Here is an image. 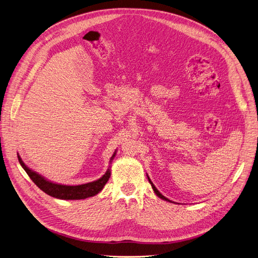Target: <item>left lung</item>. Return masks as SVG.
<instances>
[{
  "label": "left lung",
  "mask_w": 258,
  "mask_h": 258,
  "mask_svg": "<svg viewBox=\"0 0 258 258\" xmlns=\"http://www.w3.org/2000/svg\"><path fill=\"white\" fill-rule=\"evenodd\" d=\"M147 179H148V182H150L151 183V185H152V187H153V189H154V191H155V194L160 198V199H162V200H164V201H167V202H171L170 200H168L167 198H165L164 196H162V194H160V191L158 190V189L156 188V186L153 184V182L151 181V179H150V177H148V175H147Z\"/></svg>",
  "instance_id": "1"
}]
</instances>
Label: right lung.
Wrapping results in <instances>:
<instances>
[{
  "label": "right lung",
  "instance_id": "obj_1",
  "mask_svg": "<svg viewBox=\"0 0 258 258\" xmlns=\"http://www.w3.org/2000/svg\"><path fill=\"white\" fill-rule=\"evenodd\" d=\"M115 156H116V151L110 160V163H112ZM18 158H19L20 164L22 165L24 170L27 172V174L29 175L30 179L34 182V184L39 189H42L45 194L60 200H84L90 197L96 196L102 190V188L104 187V185L111 177V167H108L102 177L96 181H93L87 184L75 185V186L57 184L47 180L46 178L43 177V175H40L39 173L30 169L24 163L19 154H18Z\"/></svg>",
  "mask_w": 258,
  "mask_h": 258
}]
</instances>
